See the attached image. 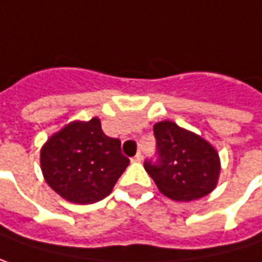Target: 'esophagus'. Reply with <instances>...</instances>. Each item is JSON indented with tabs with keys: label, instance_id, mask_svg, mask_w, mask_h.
I'll return each mask as SVG.
<instances>
[{
	"label": "esophagus",
	"instance_id": "34e87169",
	"mask_svg": "<svg viewBox=\"0 0 262 262\" xmlns=\"http://www.w3.org/2000/svg\"><path fill=\"white\" fill-rule=\"evenodd\" d=\"M132 160H133V162H141V160H142V153H141V151H138Z\"/></svg>",
	"mask_w": 262,
	"mask_h": 262
}]
</instances>
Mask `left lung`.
I'll list each match as a JSON object with an SVG mask.
<instances>
[{
  "label": "left lung",
  "mask_w": 262,
  "mask_h": 262,
  "mask_svg": "<svg viewBox=\"0 0 262 262\" xmlns=\"http://www.w3.org/2000/svg\"><path fill=\"white\" fill-rule=\"evenodd\" d=\"M153 132L156 159H147L144 166L159 190L174 201L184 202L208 195L219 179L217 151L201 136L172 121L157 123Z\"/></svg>",
  "instance_id": "1"
}]
</instances>
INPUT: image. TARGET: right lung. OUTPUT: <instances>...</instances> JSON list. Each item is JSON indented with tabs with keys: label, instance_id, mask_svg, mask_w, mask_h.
Returning a JSON list of instances; mask_svg holds the SVG:
<instances>
[{
	"label": "right lung",
	"instance_id": "obj_1",
	"mask_svg": "<svg viewBox=\"0 0 262 262\" xmlns=\"http://www.w3.org/2000/svg\"><path fill=\"white\" fill-rule=\"evenodd\" d=\"M46 183L64 200L93 204L106 198L129 165L121 141L106 136L99 118L75 121L48 139L40 153Z\"/></svg>",
	"mask_w": 262,
	"mask_h": 262
}]
</instances>
